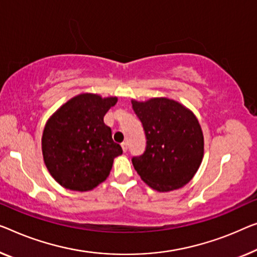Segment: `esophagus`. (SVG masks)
I'll return each mask as SVG.
<instances>
[{
    "label": "esophagus",
    "mask_w": 257,
    "mask_h": 257,
    "mask_svg": "<svg viewBox=\"0 0 257 257\" xmlns=\"http://www.w3.org/2000/svg\"><path fill=\"white\" fill-rule=\"evenodd\" d=\"M121 148H122V150H123V152H127V150H128V144L125 143V142H123V143L121 144Z\"/></svg>",
    "instance_id": "34e87169"
}]
</instances>
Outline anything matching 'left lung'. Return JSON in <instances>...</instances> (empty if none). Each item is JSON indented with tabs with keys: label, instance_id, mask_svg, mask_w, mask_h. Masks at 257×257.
I'll use <instances>...</instances> for the list:
<instances>
[{
	"label": "left lung",
	"instance_id": "left-lung-1",
	"mask_svg": "<svg viewBox=\"0 0 257 257\" xmlns=\"http://www.w3.org/2000/svg\"><path fill=\"white\" fill-rule=\"evenodd\" d=\"M133 109L143 124L147 148L133 157L141 179L158 191H171L187 185L200 167L204 140L194 113L167 98L133 100Z\"/></svg>",
	"mask_w": 257,
	"mask_h": 257
}]
</instances>
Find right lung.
Returning <instances> with one entry per match:
<instances>
[{
    "instance_id": "right-lung-1",
    "label": "right lung",
    "mask_w": 257,
    "mask_h": 257,
    "mask_svg": "<svg viewBox=\"0 0 257 257\" xmlns=\"http://www.w3.org/2000/svg\"><path fill=\"white\" fill-rule=\"evenodd\" d=\"M116 97L83 93L60 107L45 125L41 147L46 167L64 188L93 189L105 181L113 160L122 155L104 116Z\"/></svg>"
}]
</instances>
